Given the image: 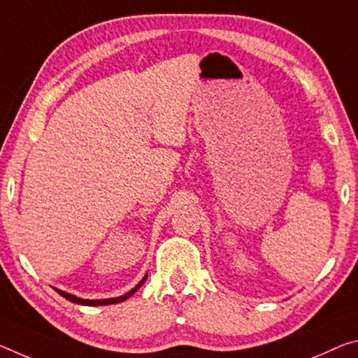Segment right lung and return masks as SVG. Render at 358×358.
I'll return each instance as SVG.
<instances>
[{
  "instance_id": "add662e5",
  "label": "right lung",
  "mask_w": 358,
  "mask_h": 358,
  "mask_svg": "<svg viewBox=\"0 0 358 358\" xmlns=\"http://www.w3.org/2000/svg\"><path fill=\"white\" fill-rule=\"evenodd\" d=\"M145 280H146V275L143 277V280H141L137 287L132 288V290H130L129 293L124 294V296H119V298H111V299H81V298L75 296V294H70V293H66V292H62V290H57V288H55V292L59 293L60 296H64L65 299H68V301H71V303H76V304H83V306H106V304H116V303H121V301H124V299H127L129 296H132V294H134L135 292H137L141 285H143Z\"/></svg>"
}]
</instances>
